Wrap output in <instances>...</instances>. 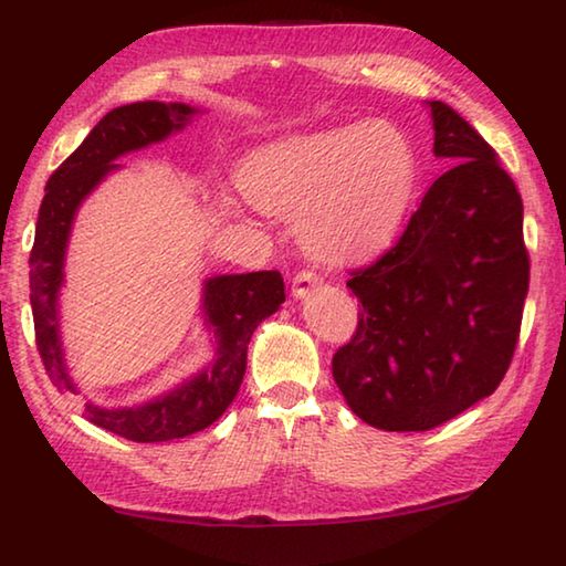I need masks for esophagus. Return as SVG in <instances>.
Returning <instances> with one entry per match:
<instances>
[{"mask_svg": "<svg viewBox=\"0 0 566 566\" xmlns=\"http://www.w3.org/2000/svg\"><path fill=\"white\" fill-rule=\"evenodd\" d=\"M322 284V276L317 272L312 270H302L294 274L292 280V294L296 296V300H304V296H310L312 290H317V286Z\"/></svg>", "mask_w": 566, "mask_h": 566, "instance_id": "obj_1", "label": "esophagus"}]
</instances>
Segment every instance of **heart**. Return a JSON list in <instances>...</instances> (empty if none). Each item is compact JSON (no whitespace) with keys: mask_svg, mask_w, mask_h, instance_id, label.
<instances>
[{"mask_svg":"<svg viewBox=\"0 0 566 566\" xmlns=\"http://www.w3.org/2000/svg\"><path fill=\"white\" fill-rule=\"evenodd\" d=\"M417 155L389 122H354L254 151L242 187L266 214H300V239L322 262H361L387 249L417 189Z\"/></svg>","mask_w":566,"mask_h":566,"instance_id":"obj_1","label":"heart"}]
</instances>
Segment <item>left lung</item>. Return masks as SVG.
<instances>
[{
  "mask_svg": "<svg viewBox=\"0 0 566 566\" xmlns=\"http://www.w3.org/2000/svg\"><path fill=\"white\" fill-rule=\"evenodd\" d=\"M444 171L385 256L352 272L357 332L332 375L349 409L385 432H427L500 387L530 290L524 209L472 124L427 102Z\"/></svg>",
  "mask_w": 566,
  "mask_h": 566,
  "instance_id": "obj_1",
  "label": "left lung"
}]
</instances>
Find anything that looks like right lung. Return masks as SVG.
<instances>
[{"label":"right lung","instance_id":"right-lung-1","mask_svg":"<svg viewBox=\"0 0 566 566\" xmlns=\"http://www.w3.org/2000/svg\"><path fill=\"white\" fill-rule=\"evenodd\" d=\"M199 109L181 102H134L104 114L87 139L46 181L30 254L36 349L52 385L80 395L66 367L60 334V290L66 244L84 199L122 165L117 159L181 132ZM284 302L280 272L214 274L202 284V317L214 332V357L202 371L132 407L84 405V419L132 442H169L202 432L232 405L247 369V344L260 322Z\"/></svg>","mask_w":566,"mask_h":566}]
</instances>
